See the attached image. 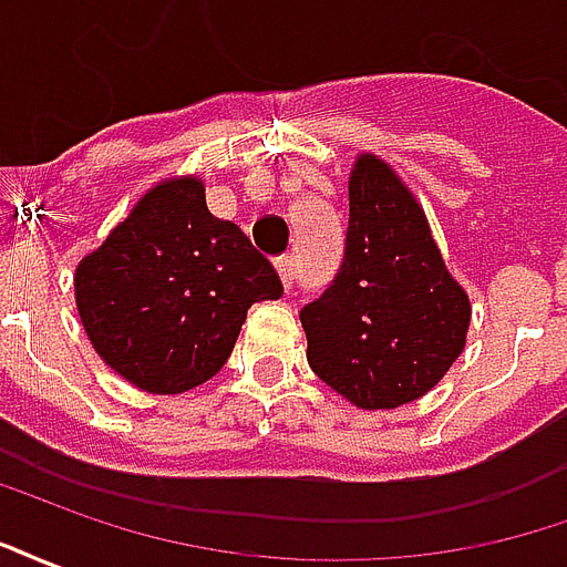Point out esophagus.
I'll return each instance as SVG.
<instances>
[{"label":"esophagus","mask_w":567,"mask_h":567,"mask_svg":"<svg viewBox=\"0 0 567 567\" xmlns=\"http://www.w3.org/2000/svg\"><path fill=\"white\" fill-rule=\"evenodd\" d=\"M272 267L279 272V279H282L285 288H291V282H295V260L288 258V255H282V258L272 260Z\"/></svg>","instance_id":"34e87169"}]
</instances>
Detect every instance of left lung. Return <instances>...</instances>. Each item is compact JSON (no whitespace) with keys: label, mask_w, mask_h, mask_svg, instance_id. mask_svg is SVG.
Wrapping results in <instances>:
<instances>
[{"label":"left lung","mask_w":567,"mask_h":567,"mask_svg":"<svg viewBox=\"0 0 567 567\" xmlns=\"http://www.w3.org/2000/svg\"><path fill=\"white\" fill-rule=\"evenodd\" d=\"M312 373L358 410H398L464 352L471 297L446 267L419 197L373 151L349 173L346 260L300 312Z\"/></svg>","instance_id":"obj_1"}]
</instances>
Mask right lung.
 <instances>
[{
    "label": "right lung",
    "mask_w": 567,
    "mask_h": 567,
    "mask_svg": "<svg viewBox=\"0 0 567 567\" xmlns=\"http://www.w3.org/2000/svg\"><path fill=\"white\" fill-rule=\"evenodd\" d=\"M75 307L93 352L148 394H185L230 358L251 303L282 297L270 260L215 218L199 175L142 190L75 264Z\"/></svg>",
    "instance_id": "obj_1"
}]
</instances>
